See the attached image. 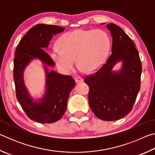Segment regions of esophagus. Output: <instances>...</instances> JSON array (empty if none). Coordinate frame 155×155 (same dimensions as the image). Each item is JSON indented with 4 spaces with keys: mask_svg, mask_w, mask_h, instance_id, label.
<instances>
[{
    "mask_svg": "<svg viewBox=\"0 0 155 155\" xmlns=\"http://www.w3.org/2000/svg\"><path fill=\"white\" fill-rule=\"evenodd\" d=\"M74 80H75V82L77 83H81L82 82V81H83V79L81 77H75L74 78Z\"/></svg>",
    "mask_w": 155,
    "mask_h": 155,
    "instance_id": "obj_1",
    "label": "esophagus"
}]
</instances>
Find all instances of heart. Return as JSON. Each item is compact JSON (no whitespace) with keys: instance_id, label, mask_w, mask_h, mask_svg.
<instances>
[{"instance_id":"b5f03b06","label":"heart","mask_w":155,"mask_h":155,"mask_svg":"<svg viewBox=\"0 0 155 155\" xmlns=\"http://www.w3.org/2000/svg\"><path fill=\"white\" fill-rule=\"evenodd\" d=\"M59 44L60 47L52 48L51 56L65 73L74 69L75 59L84 72H94L103 65L109 48V39L101 30L69 31L60 37Z\"/></svg>"}]
</instances>
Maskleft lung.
<instances>
[{
	"instance_id": "1",
	"label": "left lung",
	"mask_w": 155,
	"mask_h": 155,
	"mask_svg": "<svg viewBox=\"0 0 155 155\" xmlns=\"http://www.w3.org/2000/svg\"><path fill=\"white\" fill-rule=\"evenodd\" d=\"M113 38L112 53L106 63L84 79L90 88L89 104L99 119L114 121L122 118L133 109L140 90L142 67L139 52L131 39L121 28L106 25ZM122 61L120 73L112 71L113 65Z\"/></svg>"
}]
</instances>
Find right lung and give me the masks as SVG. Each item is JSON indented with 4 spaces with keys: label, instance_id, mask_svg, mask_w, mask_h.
Wrapping results in <instances>:
<instances>
[{
    "label": "right lung",
    "instance_id": "right-lung-1",
    "mask_svg": "<svg viewBox=\"0 0 155 155\" xmlns=\"http://www.w3.org/2000/svg\"><path fill=\"white\" fill-rule=\"evenodd\" d=\"M64 29L65 27L57 25H35L22 38L15 50L14 79L16 98L27 116L39 123L50 124L61 118L67 108L70 91L75 86V81L71 76L60 74L54 71L48 72L45 66V96L40 102L34 103L25 86L23 72L28 62L35 58L47 65H54L53 60L44 48L48 47L54 35Z\"/></svg>",
    "mask_w": 155,
    "mask_h": 155
}]
</instances>
